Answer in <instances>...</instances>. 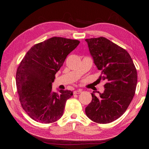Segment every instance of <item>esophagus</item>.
Wrapping results in <instances>:
<instances>
[{
    "label": "esophagus",
    "mask_w": 149,
    "mask_h": 149,
    "mask_svg": "<svg viewBox=\"0 0 149 149\" xmlns=\"http://www.w3.org/2000/svg\"><path fill=\"white\" fill-rule=\"evenodd\" d=\"M82 92V89H77V90H75L74 91V94H79Z\"/></svg>",
    "instance_id": "1"
}]
</instances>
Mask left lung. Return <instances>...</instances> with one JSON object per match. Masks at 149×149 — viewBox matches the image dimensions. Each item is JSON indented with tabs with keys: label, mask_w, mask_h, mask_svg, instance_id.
<instances>
[{
	"label": "left lung",
	"mask_w": 149,
	"mask_h": 149,
	"mask_svg": "<svg viewBox=\"0 0 149 149\" xmlns=\"http://www.w3.org/2000/svg\"><path fill=\"white\" fill-rule=\"evenodd\" d=\"M96 66L101 71L99 79L107 81L102 93L93 91L85 108L89 119L98 123L117 120L127 110L135 95L137 70L130 54L110 40L100 37L85 39ZM95 92L100 94L96 97Z\"/></svg>",
	"instance_id": "1"
}]
</instances>
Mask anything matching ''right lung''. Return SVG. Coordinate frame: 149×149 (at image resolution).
Returning <instances> with one entry per match:
<instances>
[{
    "mask_svg": "<svg viewBox=\"0 0 149 149\" xmlns=\"http://www.w3.org/2000/svg\"><path fill=\"white\" fill-rule=\"evenodd\" d=\"M78 40L52 37L35 45L22 60L16 72V86L23 109L33 120L50 123L59 120L66 100L73 95L69 90L52 91V84Z\"/></svg>",
    "mask_w": 149,
    "mask_h": 149,
    "instance_id": "add662e5",
    "label": "right lung"
}]
</instances>
